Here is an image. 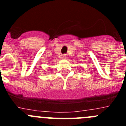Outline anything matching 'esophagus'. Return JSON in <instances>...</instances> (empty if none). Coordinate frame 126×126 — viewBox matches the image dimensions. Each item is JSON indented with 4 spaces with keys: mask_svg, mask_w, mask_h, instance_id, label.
<instances>
[{
    "mask_svg": "<svg viewBox=\"0 0 126 126\" xmlns=\"http://www.w3.org/2000/svg\"><path fill=\"white\" fill-rule=\"evenodd\" d=\"M67 58V55L66 54H64L63 56H62V59H66Z\"/></svg>",
    "mask_w": 126,
    "mask_h": 126,
    "instance_id": "1",
    "label": "esophagus"
}]
</instances>
